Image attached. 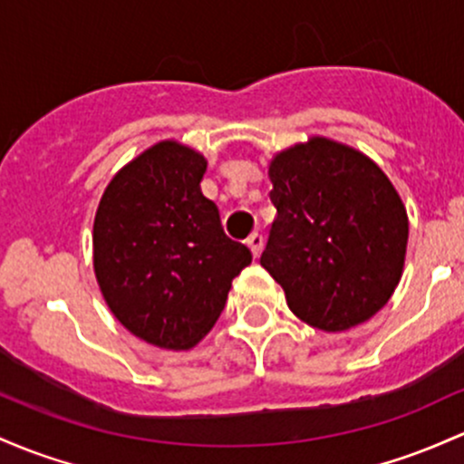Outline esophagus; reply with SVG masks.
Returning <instances> with one entry per match:
<instances>
[{
    "mask_svg": "<svg viewBox=\"0 0 464 464\" xmlns=\"http://www.w3.org/2000/svg\"><path fill=\"white\" fill-rule=\"evenodd\" d=\"M246 244H248V248H251V253L256 257H259V253H262V248H264V236L262 233H251V236L246 237Z\"/></svg>",
    "mask_w": 464,
    "mask_h": 464,
    "instance_id": "1",
    "label": "esophagus"
}]
</instances>
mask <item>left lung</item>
I'll use <instances>...</instances> for the list:
<instances>
[{
  "mask_svg": "<svg viewBox=\"0 0 464 464\" xmlns=\"http://www.w3.org/2000/svg\"><path fill=\"white\" fill-rule=\"evenodd\" d=\"M268 176L277 218L259 264L288 308L325 333L374 317L399 286L410 233L390 178L322 136L279 151Z\"/></svg>",
  "mask_w": 464,
  "mask_h": 464,
  "instance_id": "8db88e82",
  "label": "left lung"
}]
</instances>
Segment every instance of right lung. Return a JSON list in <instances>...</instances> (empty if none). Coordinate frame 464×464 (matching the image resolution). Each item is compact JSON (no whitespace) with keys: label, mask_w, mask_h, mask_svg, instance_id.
Returning <instances> with one entry per match:
<instances>
[{"label":"right lung","mask_w":464,"mask_h":464,"mask_svg":"<svg viewBox=\"0 0 464 464\" xmlns=\"http://www.w3.org/2000/svg\"><path fill=\"white\" fill-rule=\"evenodd\" d=\"M205 156L156 142L125 165L94 218V273L114 317L165 350H189L218 322L251 251L202 196Z\"/></svg>","instance_id":"1"}]
</instances>
